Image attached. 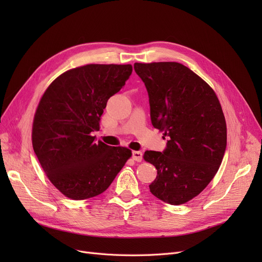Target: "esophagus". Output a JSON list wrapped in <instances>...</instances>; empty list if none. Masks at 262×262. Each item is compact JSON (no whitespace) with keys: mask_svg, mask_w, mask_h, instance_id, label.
<instances>
[{"mask_svg":"<svg viewBox=\"0 0 262 262\" xmlns=\"http://www.w3.org/2000/svg\"><path fill=\"white\" fill-rule=\"evenodd\" d=\"M132 157L135 161L140 162L142 160V152H140V150H133Z\"/></svg>","mask_w":262,"mask_h":262,"instance_id":"34e87169","label":"esophagus"}]
</instances>
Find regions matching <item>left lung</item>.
Returning a JSON list of instances; mask_svg holds the SVG:
<instances>
[{
  "mask_svg": "<svg viewBox=\"0 0 262 262\" xmlns=\"http://www.w3.org/2000/svg\"><path fill=\"white\" fill-rule=\"evenodd\" d=\"M148 94L152 125L168 137L162 152L146 150L155 166L149 191L171 205H182L207 187L222 162L226 122L214 91L178 62L134 64Z\"/></svg>",
  "mask_w": 262,
  "mask_h": 262,
  "instance_id": "obj_1",
  "label": "left lung"
}]
</instances>
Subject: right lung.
<instances>
[{
	"label": "right lung",
	"mask_w": 262,
	"mask_h": 262,
	"mask_svg": "<svg viewBox=\"0 0 262 262\" xmlns=\"http://www.w3.org/2000/svg\"><path fill=\"white\" fill-rule=\"evenodd\" d=\"M133 72L130 64H87L55 79L41 98L33 124L34 152L51 183L72 200L99 195L132 156L123 146L96 142L110 96Z\"/></svg>",
	"instance_id": "right-lung-1"
}]
</instances>
